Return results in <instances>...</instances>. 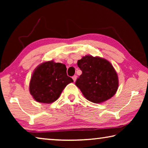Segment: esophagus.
Listing matches in <instances>:
<instances>
[{
  "label": "esophagus",
  "instance_id": "obj_1",
  "mask_svg": "<svg viewBox=\"0 0 148 148\" xmlns=\"http://www.w3.org/2000/svg\"><path fill=\"white\" fill-rule=\"evenodd\" d=\"M76 77H77V76H76V75H74V76H72V79H73L74 82H76Z\"/></svg>",
  "mask_w": 148,
  "mask_h": 148
}]
</instances>
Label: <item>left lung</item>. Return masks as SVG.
Masks as SVG:
<instances>
[{"instance_id": "8db88e82", "label": "left lung", "mask_w": 148, "mask_h": 148, "mask_svg": "<svg viewBox=\"0 0 148 148\" xmlns=\"http://www.w3.org/2000/svg\"><path fill=\"white\" fill-rule=\"evenodd\" d=\"M77 66L82 74L75 84L88 101L101 103L116 94L119 86L118 76L108 61L86 56L78 60Z\"/></svg>"}]
</instances>
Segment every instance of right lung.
Instances as JSON below:
<instances>
[{"label":"right lung","mask_w":148,"mask_h":148,"mask_svg":"<svg viewBox=\"0 0 148 148\" xmlns=\"http://www.w3.org/2000/svg\"><path fill=\"white\" fill-rule=\"evenodd\" d=\"M73 82L67 76L65 64L53 61L44 62L34 70L29 91L36 101L52 103L59 98L64 87Z\"/></svg>","instance_id":"right-lung-1"}]
</instances>
